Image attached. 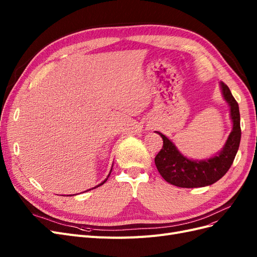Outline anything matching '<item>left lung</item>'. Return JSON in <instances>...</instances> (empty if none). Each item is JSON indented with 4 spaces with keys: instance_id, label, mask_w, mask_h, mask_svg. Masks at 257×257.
<instances>
[{
    "instance_id": "left-lung-1",
    "label": "left lung",
    "mask_w": 257,
    "mask_h": 257,
    "mask_svg": "<svg viewBox=\"0 0 257 257\" xmlns=\"http://www.w3.org/2000/svg\"><path fill=\"white\" fill-rule=\"evenodd\" d=\"M221 89L224 98L230 106L232 131L223 150L214 158L199 162L186 159L165 135L158 132L163 138V147L154 162L159 173L168 183L179 188H201L220 180L232 165L241 138L240 112L237 100L222 81Z\"/></svg>"
}]
</instances>
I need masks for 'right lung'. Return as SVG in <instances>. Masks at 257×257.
Segmentation results:
<instances>
[{"mask_svg": "<svg viewBox=\"0 0 257 257\" xmlns=\"http://www.w3.org/2000/svg\"><path fill=\"white\" fill-rule=\"evenodd\" d=\"M106 181H107V179H106V180H105V181H104V182H102V183H100V184H99V185H103V184H104V183H105V182H106ZM99 185H97V186H99ZM97 186H95V188H97ZM95 188H93V189H95Z\"/></svg>", "mask_w": 257, "mask_h": 257, "instance_id": "right-lung-1", "label": "right lung"}]
</instances>
